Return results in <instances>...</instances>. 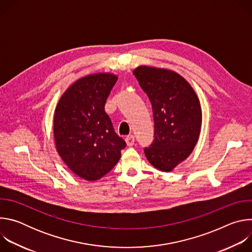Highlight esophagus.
<instances>
[{"label":"esophagus","mask_w":252,"mask_h":252,"mask_svg":"<svg viewBox=\"0 0 252 252\" xmlns=\"http://www.w3.org/2000/svg\"><path fill=\"white\" fill-rule=\"evenodd\" d=\"M134 140H135V138H134V136L133 135H127L126 137V145L128 146V147H131V146H133L134 145Z\"/></svg>","instance_id":"1"}]
</instances>
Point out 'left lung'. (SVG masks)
Segmentation results:
<instances>
[{"instance_id": "1", "label": "left lung", "mask_w": 252, "mask_h": 252, "mask_svg": "<svg viewBox=\"0 0 252 252\" xmlns=\"http://www.w3.org/2000/svg\"><path fill=\"white\" fill-rule=\"evenodd\" d=\"M133 75L153 106L155 135L145 148L148 160L172 170L193 151L201 127V107L190 85L174 71L140 65Z\"/></svg>"}]
</instances>
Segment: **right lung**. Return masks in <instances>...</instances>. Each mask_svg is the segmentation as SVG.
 Here are the masks:
<instances>
[{
	"label": "right lung",
	"mask_w": 252,
	"mask_h": 252,
	"mask_svg": "<svg viewBox=\"0 0 252 252\" xmlns=\"http://www.w3.org/2000/svg\"><path fill=\"white\" fill-rule=\"evenodd\" d=\"M118 78L90 75L71 85L55 112L54 134L58 153L68 168L87 181H96L119 161L126 147L104 112Z\"/></svg>",
	"instance_id": "1"
}]
</instances>
